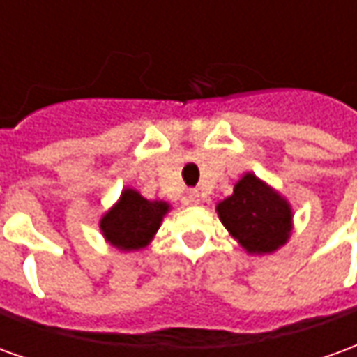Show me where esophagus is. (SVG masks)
Segmentation results:
<instances>
[{
	"label": "esophagus",
	"instance_id": "34e87169",
	"mask_svg": "<svg viewBox=\"0 0 357 357\" xmlns=\"http://www.w3.org/2000/svg\"><path fill=\"white\" fill-rule=\"evenodd\" d=\"M199 201H201V195H199V191H197V189H189V191H187V202H191V204H199Z\"/></svg>",
	"mask_w": 357,
	"mask_h": 357
}]
</instances>
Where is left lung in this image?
<instances>
[{
  "label": "left lung",
  "instance_id": "8db88e82",
  "mask_svg": "<svg viewBox=\"0 0 357 357\" xmlns=\"http://www.w3.org/2000/svg\"><path fill=\"white\" fill-rule=\"evenodd\" d=\"M220 222L248 255H273L292 233V206L277 189L252 172L233 187V195L216 204Z\"/></svg>",
  "mask_w": 357,
  "mask_h": 357
}]
</instances>
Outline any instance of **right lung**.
Returning a JSON list of instances; mask_svg holds the SVG:
<instances>
[{"instance_id": "right-lung-1", "label": "right lung", "mask_w": 357, "mask_h": 357, "mask_svg": "<svg viewBox=\"0 0 357 357\" xmlns=\"http://www.w3.org/2000/svg\"><path fill=\"white\" fill-rule=\"evenodd\" d=\"M170 212L166 201H149L139 191L126 187L99 220V229L110 247L122 252L145 248L155 239L164 216Z\"/></svg>"}]
</instances>
